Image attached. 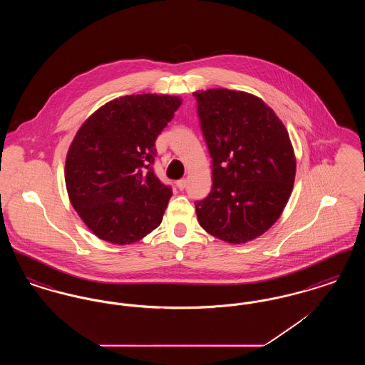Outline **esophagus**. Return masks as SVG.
<instances>
[{
	"instance_id": "1",
	"label": "esophagus",
	"mask_w": 365,
	"mask_h": 365,
	"mask_svg": "<svg viewBox=\"0 0 365 365\" xmlns=\"http://www.w3.org/2000/svg\"><path fill=\"white\" fill-rule=\"evenodd\" d=\"M176 186H178L179 190H183L187 186V180L186 179H180V180L176 182Z\"/></svg>"
}]
</instances>
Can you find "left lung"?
Wrapping results in <instances>:
<instances>
[{"label": "left lung", "mask_w": 365, "mask_h": 365, "mask_svg": "<svg viewBox=\"0 0 365 365\" xmlns=\"http://www.w3.org/2000/svg\"><path fill=\"white\" fill-rule=\"evenodd\" d=\"M212 157V190L195 202L198 223L228 243L260 237L293 190L295 156L289 133L261 98L228 88L192 94Z\"/></svg>", "instance_id": "8db88e82"}]
</instances>
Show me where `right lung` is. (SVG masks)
I'll list each match as a JSON object with an SVG mask.
<instances>
[{
    "instance_id": "1",
    "label": "right lung",
    "mask_w": 365,
    "mask_h": 365,
    "mask_svg": "<svg viewBox=\"0 0 365 365\" xmlns=\"http://www.w3.org/2000/svg\"><path fill=\"white\" fill-rule=\"evenodd\" d=\"M180 104L167 94L124 96L78 130L66 186L72 207L100 240L130 245L160 226L173 190L153 171L155 142Z\"/></svg>"
}]
</instances>
